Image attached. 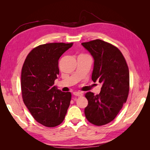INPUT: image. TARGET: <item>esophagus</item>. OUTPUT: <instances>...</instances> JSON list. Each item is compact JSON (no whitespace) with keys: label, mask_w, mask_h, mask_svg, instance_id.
<instances>
[{"label":"esophagus","mask_w":150,"mask_h":150,"mask_svg":"<svg viewBox=\"0 0 150 150\" xmlns=\"http://www.w3.org/2000/svg\"><path fill=\"white\" fill-rule=\"evenodd\" d=\"M73 94L76 96H83V93H80V92H74Z\"/></svg>","instance_id":"34e87169"}]
</instances>
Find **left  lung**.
<instances>
[{
    "label": "left lung",
    "mask_w": 150,
    "mask_h": 150,
    "mask_svg": "<svg viewBox=\"0 0 150 150\" xmlns=\"http://www.w3.org/2000/svg\"><path fill=\"white\" fill-rule=\"evenodd\" d=\"M82 46L94 59L93 82L102 83L101 92L94 95L88 92V101L84 114L94 125L102 126L114 120L126 102L129 89V72L120 50L100 39L83 42Z\"/></svg>",
    "instance_id": "obj_1"
}]
</instances>
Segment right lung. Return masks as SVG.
Listing matches in <instances>:
<instances>
[{
    "label": "right lung",
    "instance_id": "add662e5",
    "mask_svg": "<svg viewBox=\"0 0 150 150\" xmlns=\"http://www.w3.org/2000/svg\"><path fill=\"white\" fill-rule=\"evenodd\" d=\"M73 43H49L35 47L22 66L21 90L23 101L32 116L47 127L59 125L64 120L71 99L54 86L59 74V59Z\"/></svg>",
    "mask_w": 150,
    "mask_h": 150
}]
</instances>
